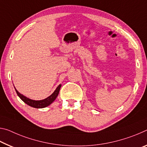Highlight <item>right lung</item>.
I'll return each instance as SVG.
<instances>
[{"label": "right lung", "mask_w": 147, "mask_h": 147, "mask_svg": "<svg viewBox=\"0 0 147 147\" xmlns=\"http://www.w3.org/2000/svg\"><path fill=\"white\" fill-rule=\"evenodd\" d=\"M61 84H59L57 86L56 89H55L54 92H53L50 96H49L48 97H47V98L44 99L43 100H40V101H35V100H32L27 98V97H25L24 95L20 94V93L18 92V90H16V88L15 90L18 96L20 97V98L22 99L24 103L27 104L28 105L31 106L32 107H34V108L40 109V108H44V107H48V105H50L52 102L54 101V100L56 99L57 96L58 95V94H59V90H60V88H61Z\"/></svg>", "instance_id": "right-lung-1"}]
</instances>
